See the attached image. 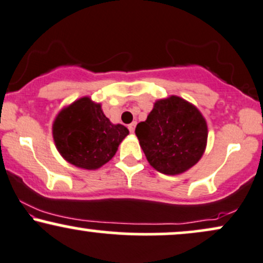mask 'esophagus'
Here are the masks:
<instances>
[{
    "label": "esophagus",
    "instance_id": "1",
    "mask_svg": "<svg viewBox=\"0 0 263 263\" xmlns=\"http://www.w3.org/2000/svg\"><path fill=\"white\" fill-rule=\"evenodd\" d=\"M136 125H137V122H136V121H134V122L129 123V125H128V129H129V132H131V134H134V132H135Z\"/></svg>",
    "mask_w": 263,
    "mask_h": 263
}]
</instances>
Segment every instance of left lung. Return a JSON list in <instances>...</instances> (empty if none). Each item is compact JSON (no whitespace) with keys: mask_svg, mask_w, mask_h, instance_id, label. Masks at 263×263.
Returning <instances> with one entry per match:
<instances>
[{"mask_svg":"<svg viewBox=\"0 0 263 263\" xmlns=\"http://www.w3.org/2000/svg\"><path fill=\"white\" fill-rule=\"evenodd\" d=\"M135 132L148 162L165 175L194 166L203 156L208 137L207 122L200 110L175 96L156 101Z\"/></svg>","mask_w":263,"mask_h":263,"instance_id":"obj_1","label":"left lung"}]
</instances>
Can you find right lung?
Returning a JSON list of instances; mask_svg holds the SVG:
<instances>
[{"instance_id": "add662e5", "label": "right lung", "mask_w": 263, "mask_h": 263, "mask_svg": "<svg viewBox=\"0 0 263 263\" xmlns=\"http://www.w3.org/2000/svg\"><path fill=\"white\" fill-rule=\"evenodd\" d=\"M128 135L123 125H114L100 104L84 97L62 109L52 125V136L60 154L74 166L96 170L115 156Z\"/></svg>"}]
</instances>
